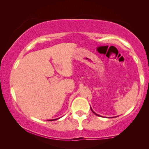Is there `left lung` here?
<instances>
[{
	"label": "left lung",
	"mask_w": 149,
	"mask_h": 149,
	"mask_svg": "<svg viewBox=\"0 0 149 149\" xmlns=\"http://www.w3.org/2000/svg\"><path fill=\"white\" fill-rule=\"evenodd\" d=\"M91 111H92V112H93V113H94L95 115H97V116H100V115H97V114H96V113H94V112H93V110H92V109H91Z\"/></svg>",
	"instance_id": "1"
}]
</instances>
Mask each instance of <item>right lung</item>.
<instances>
[{
	"label": "right lung",
	"mask_w": 149,
	"mask_h": 149,
	"mask_svg": "<svg viewBox=\"0 0 149 149\" xmlns=\"http://www.w3.org/2000/svg\"><path fill=\"white\" fill-rule=\"evenodd\" d=\"M56 119H52V120H49V121H54V120H56Z\"/></svg>",
	"instance_id": "add662e5"
}]
</instances>
